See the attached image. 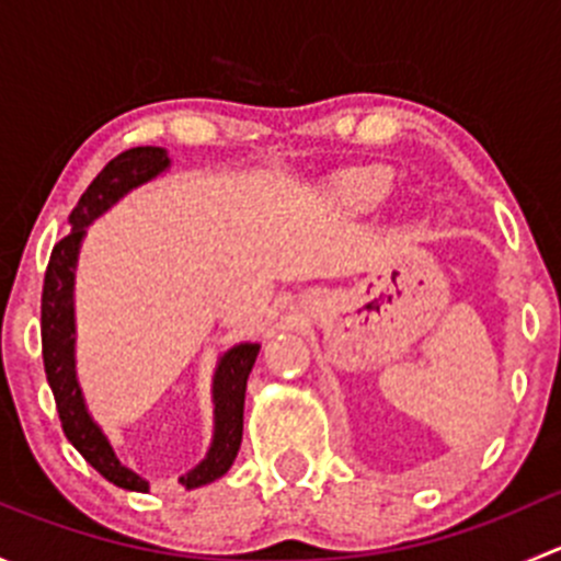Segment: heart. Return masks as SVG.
Listing matches in <instances>:
<instances>
[{"instance_id":"b5f03b06","label":"heart","mask_w":561,"mask_h":561,"mask_svg":"<svg viewBox=\"0 0 561 561\" xmlns=\"http://www.w3.org/2000/svg\"><path fill=\"white\" fill-rule=\"evenodd\" d=\"M390 184H393V175L386 168H360V171L342 173L336 179L339 195L360 208L380 203L390 192Z\"/></svg>"}]
</instances>
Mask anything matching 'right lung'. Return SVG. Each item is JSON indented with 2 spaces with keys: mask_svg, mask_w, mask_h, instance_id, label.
<instances>
[{
  "mask_svg": "<svg viewBox=\"0 0 561 561\" xmlns=\"http://www.w3.org/2000/svg\"><path fill=\"white\" fill-rule=\"evenodd\" d=\"M168 168L165 149L157 146H138L127 149L98 173V179L87 186L78 206L67 217L70 233L59 239L50 252L48 268L43 282V304H39V322H43V364L48 375V386L54 390L56 412H59L61 432L76 445V450L103 474L113 485L127 491H149V480L138 478L127 467L118 463L111 443L100 432L98 423L89 417L83 404L81 388L76 380V358H72V276H76L78 247H81L83 230L94 217L111 208L124 192L144 181L154 179ZM260 344H239L219 360L217 377H214V415H217V432L208 456L181 478V485L197 489L211 480L222 478L233 467L241 448V434H244V393L247 377L257 358Z\"/></svg>",
  "mask_w": 561,
  "mask_h": 561,
  "instance_id": "1",
  "label": "right lung"
}]
</instances>
